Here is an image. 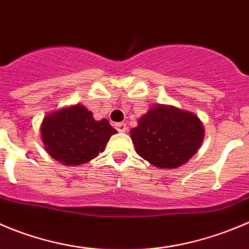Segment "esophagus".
Returning <instances> with one entry per match:
<instances>
[{
    "mask_svg": "<svg viewBox=\"0 0 249 249\" xmlns=\"http://www.w3.org/2000/svg\"><path fill=\"white\" fill-rule=\"evenodd\" d=\"M115 128L117 129L118 132H126V131H127L126 123H123V122L116 123V124H115Z\"/></svg>",
    "mask_w": 249,
    "mask_h": 249,
    "instance_id": "34e87169",
    "label": "esophagus"
}]
</instances>
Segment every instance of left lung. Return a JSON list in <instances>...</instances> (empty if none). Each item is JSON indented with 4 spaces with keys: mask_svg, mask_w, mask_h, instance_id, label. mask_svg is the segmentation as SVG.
I'll return each instance as SVG.
<instances>
[{
    "mask_svg": "<svg viewBox=\"0 0 249 249\" xmlns=\"http://www.w3.org/2000/svg\"><path fill=\"white\" fill-rule=\"evenodd\" d=\"M137 154L159 169H177L204 141V126L197 115L170 105H151L129 131Z\"/></svg>",
    "mask_w": 249,
    "mask_h": 249,
    "instance_id": "left-lung-1",
    "label": "left lung"
}]
</instances>
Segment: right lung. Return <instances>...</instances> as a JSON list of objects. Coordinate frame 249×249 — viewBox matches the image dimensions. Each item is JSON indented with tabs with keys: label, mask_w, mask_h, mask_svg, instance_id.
Returning a JSON list of instances; mask_svg holds the SVG:
<instances>
[{
	"label": "right lung",
	"mask_w": 249,
	"mask_h": 249,
	"mask_svg": "<svg viewBox=\"0 0 249 249\" xmlns=\"http://www.w3.org/2000/svg\"><path fill=\"white\" fill-rule=\"evenodd\" d=\"M45 150L65 166L87 164L105 150L117 133L106 118L95 121L82 104L50 112L40 126Z\"/></svg>",
	"instance_id": "1"
}]
</instances>
